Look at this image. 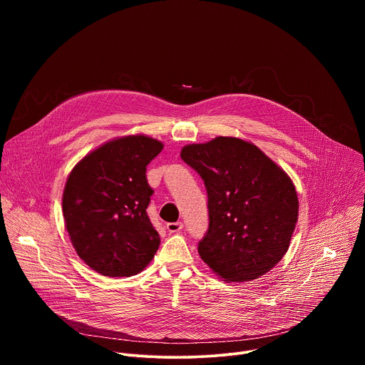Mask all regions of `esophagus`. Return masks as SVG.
Wrapping results in <instances>:
<instances>
[{
  "label": "esophagus",
  "mask_w": 365,
  "mask_h": 365,
  "mask_svg": "<svg viewBox=\"0 0 365 365\" xmlns=\"http://www.w3.org/2000/svg\"><path fill=\"white\" fill-rule=\"evenodd\" d=\"M166 228H168V231H169L170 234H175V232H179V231L183 228V224H182V222H169V224L166 225Z\"/></svg>",
  "instance_id": "1"
}]
</instances>
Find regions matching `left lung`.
I'll use <instances>...</instances> for the list:
<instances>
[{
    "label": "left lung",
    "mask_w": 365,
    "mask_h": 365,
    "mask_svg": "<svg viewBox=\"0 0 365 365\" xmlns=\"http://www.w3.org/2000/svg\"><path fill=\"white\" fill-rule=\"evenodd\" d=\"M180 158L207 192L210 228L197 245L203 263L224 282L269 273L289 250L299 217L289 175L250 141L215 137L187 144Z\"/></svg>",
    "instance_id": "1"
}]
</instances>
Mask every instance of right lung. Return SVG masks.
<instances>
[{
	"instance_id": "obj_1",
	"label": "right lung",
	"mask_w": 365,
	"mask_h": 365,
	"mask_svg": "<svg viewBox=\"0 0 365 365\" xmlns=\"http://www.w3.org/2000/svg\"><path fill=\"white\" fill-rule=\"evenodd\" d=\"M163 143L144 134L118 137L72 169L62 196L65 228L82 262L108 277L144 270L160 245L145 212L153 189L145 168Z\"/></svg>"
}]
</instances>
